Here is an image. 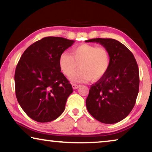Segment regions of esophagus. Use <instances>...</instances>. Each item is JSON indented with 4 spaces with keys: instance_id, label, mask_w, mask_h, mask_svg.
<instances>
[{
    "instance_id": "esophagus-1",
    "label": "esophagus",
    "mask_w": 152,
    "mask_h": 152,
    "mask_svg": "<svg viewBox=\"0 0 152 152\" xmlns=\"http://www.w3.org/2000/svg\"><path fill=\"white\" fill-rule=\"evenodd\" d=\"M72 88H73V89H77L79 87H80V85L76 84H72Z\"/></svg>"
}]
</instances>
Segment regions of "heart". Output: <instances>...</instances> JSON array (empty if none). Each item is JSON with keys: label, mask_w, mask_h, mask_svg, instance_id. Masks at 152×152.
Wrapping results in <instances>:
<instances>
[{"label": "heart", "mask_w": 152, "mask_h": 152, "mask_svg": "<svg viewBox=\"0 0 152 152\" xmlns=\"http://www.w3.org/2000/svg\"><path fill=\"white\" fill-rule=\"evenodd\" d=\"M59 66L65 75L70 77L79 64L80 69L70 77L74 82L91 80L97 81L107 73L111 64L107 48L93 44H82L73 48L71 54L64 52L60 55Z\"/></svg>", "instance_id": "heart-1"}]
</instances>
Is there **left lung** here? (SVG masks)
Here are the masks:
<instances>
[{
	"label": "left lung",
	"instance_id": "1",
	"mask_svg": "<svg viewBox=\"0 0 152 152\" xmlns=\"http://www.w3.org/2000/svg\"><path fill=\"white\" fill-rule=\"evenodd\" d=\"M86 42L100 43L107 48L111 64L107 73L91 85L86 100L89 113L105 124L124 119L134 108L139 91V70L134 55L113 39L96 38Z\"/></svg>",
	"mask_w": 152,
	"mask_h": 152
}]
</instances>
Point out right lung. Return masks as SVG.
Returning <instances> with one entry per match:
<instances>
[{
    "label": "right lung",
    "instance_id": "right-lung-1",
    "mask_svg": "<svg viewBox=\"0 0 152 152\" xmlns=\"http://www.w3.org/2000/svg\"><path fill=\"white\" fill-rule=\"evenodd\" d=\"M75 41L47 37L30 45L16 66L15 92L20 107L35 121L57 119L72 93L71 84L61 72L59 57Z\"/></svg>",
    "mask_w": 152,
    "mask_h": 152
}]
</instances>
